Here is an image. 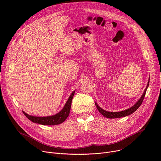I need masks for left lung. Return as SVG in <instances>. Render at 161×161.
Listing matches in <instances>:
<instances>
[{
  "label": "left lung",
  "instance_id": "obj_1",
  "mask_svg": "<svg viewBox=\"0 0 161 161\" xmlns=\"http://www.w3.org/2000/svg\"><path fill=\"white\" fill-rule=\"evenodd\" d=\"M149 81H150V80H148V85L146 87V89L145 90V92H143L141 98L140 99V100L137 101L133 106H132L131 108H130L127 109H125V110L122 111H119V112H109V111H105V110L103 109L95 102L96 106L97 109L99 110V111L103 114V115L105 117L108 118V119H116V118H121V117L128 116V115H129V114L133 113L135 111H136L137 109H138L140 108V106H141V104H142L143 101V99L145 98V96L147 90L148 86L149 85Z\"/></svg>",
  "mask_w": 161,
  "mask_h": 161
}]
</instances>
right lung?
I'll return each mask as SVG.
<instances>
[{"label": "right lung", "mask_w": 161, "mask_h": 161, "mask_svg": "<svg viewBox=\"0 0 161 161\" xmlns=\"http://www.w3.org/2000/svg\"><path fill=\"white\" fill-rule=\"evenodd\" d=\"M75 91H73V93L71 94L70 97H69L65 105L64 106V108L60 111L58 113L55 114L53 116L50 117H34L31 116L29 114L25 113L24 111H23L25 117L32 121V122L45 125H55L64 122L65 119L68 117L69 114L71 107V103L74 96Z\"/></svg>", "instance_id": "obj_1"}]
</instances>
